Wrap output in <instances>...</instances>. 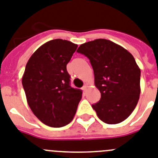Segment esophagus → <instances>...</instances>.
Masks as SVG:
<instances>
[{
    "label": "esophagus",
    "mask_w": 158,
    "mask_h": 158,
    "mask_svg": "<svg viewBox=\"0 0 158 158\" xmlns=\"http://www.w3.org/2000/svg\"><path fill=\"white\" fill-rule=\"evenodd\" d=\"M82 89H83V91H84V92H86V90H87V85L85 84Z\"/></svg>",
    "instance_id": "34e87169"
}]
</instances>
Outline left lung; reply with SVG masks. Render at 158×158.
Listing matches in <instances>:
<instances>
[{"mask_svg": "<svg viewBox=\"0 0 158 158\" xmlns=\"http://www.w3.org/2000/svg\"><path fill=\"white\" fill-rule=\"evenodd\" d=\"M77 52L90 60L94 84L101 98L93 104L102 122L117 124L127 119L139 99L141 70L134 56L120 45L105 39L89 41Z\"/></svg>", "mask_w": 158, "mask_h": 158, "instance_id": "obj_1", "label": "left lung"}]
</instances>
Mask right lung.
<instances>
[{
  "instance_id": "obj_1",
  "label": "right lung",
  "mask_w": 158,
  "mask_h": 158,
  "mask_svg": "<svg viewBox=\"0 0 158 158\" xmlns=\"http://www.w3.org/2000/svg\"><path fill=\"white\" fill-rule=\"evenodd\" d=\"M78 45L56 39L41 45L31 55L22 77L31 111L44 124L62 127L71 122L82 98V90L72 88L67 64Z\"/></svg>"
}]
</instances>
